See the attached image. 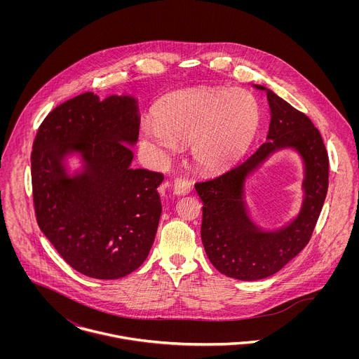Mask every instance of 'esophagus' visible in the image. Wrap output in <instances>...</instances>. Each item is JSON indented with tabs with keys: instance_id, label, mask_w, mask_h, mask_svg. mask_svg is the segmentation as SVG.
<instances>
[{
	"instance_id": "34e87169",
	"label": "esophagus",
	"mask_w": 359,
	"mask_h": 359,
	"mask_svg": "<svg viewBox=\"0 0 359 359\" xmlns=\"http://www.w3.org/2000/svg\"><path fill=\"white\" fill-rule=\"evenodd\" d=\"M191 192V182L185 178H175L172 182V194L182 196Z\"/></svg>"
}]
</instances>
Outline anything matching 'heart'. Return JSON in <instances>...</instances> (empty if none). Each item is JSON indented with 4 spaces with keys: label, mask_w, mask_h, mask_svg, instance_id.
I'll use <instances>...</instances> for the list:
<instances>
[{
    "label": "heart",
    "mask_w": 359,
    "mask_h": 359,
    "mask_svg": "<svg viewBox=\"0 0 359 359\" xmlns=\"http://www.w3.org/2000/svg\"><path fill=\"white\" fill-rule=\"evenodd\" d=\"M258 124L256 98L242 88H192L174 93L141 124L142 144L170 157L191 145L195 165L219 172L246 152Z\"/></svg>",
    "instance_id": "heart-1"
}]
</instances>
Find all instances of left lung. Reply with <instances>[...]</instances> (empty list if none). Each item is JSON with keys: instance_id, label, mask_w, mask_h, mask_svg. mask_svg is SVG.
<instances>
[{"instance_id": "1", "label": "left lung", "mask_w": 359, "mask_h": 359, "mask_svg": "<svg viewBox=\"0 0 359 359\" xmlns=\"http://www.w3.org/2000/svg\"><path fill=\"white\" fill-rule=\"evenodd\" d=\"M253 87L266 94L269 106L265 142L221 175L195 185L203 201L201 233L205 255L221 273L239 280L276 273L307 246L329 185V158L318 128L272 90L259 84ZM283 149L296 151L302 160L304 199L287 223L264 229L248 210L247 184L272 154Z\"/></svg>"}]
</instances>
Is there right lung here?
Segmentation results:
<instances>
[{"mask_svg":"<svg viewBox=\"0 0 359 359\" xmlns=\"http://www.w3.org/2000/svg\"><path fill=\"white\" fill-rule=\"evenodd\" d=\"M140 120L135 95L100 100L84 93L55 107L33 144L39 226L62 258L90 278L131 273L154 245L164 177L131 167Z\"/></svg>","mask_w":359,"mask_h":359,"instance_id":"1","label":"right lung"}]
</instances>
